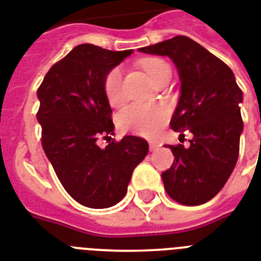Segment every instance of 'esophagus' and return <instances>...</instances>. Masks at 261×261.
<instances>
[{"label": "esophagus", "instance_id": "esophagus-1", "mask_svg": "<svg viewBox=\"0 0 261 261\" xmlns=\"http://www.w3.org/2000/svg\"><path fill=\"white\" fill-rule=\"evenodd\" d=\"M156 148H158V144L153 143V141H149V151H155Z\"/></svg>", "mask_w": 261, "mask_h": 261}]
</instances>
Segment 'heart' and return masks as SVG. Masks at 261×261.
Masks as SVG:
<instances>
[{"label": "heart", "mask_w": 261, "mask_h": 261, "mask_svg": "<svg viewBox=\"0 0 261 261\" xmlns=\"http://www.w3.org/2000/svg\"><path fill=\"white\" fill-rule=\"evenodd\" d=\"M143 68L156 82L165 73L170 72L167 62L159 58H149L143 61ZM105 94L113 106H118L124 102V90H122V70L114 68L105 79ZM167 118L166 109L147 103H132L120 113L118 125L125 132L135 133L139 136H155L161 130Z\"/></svg>", "instance_id": "1"}]
</instances>
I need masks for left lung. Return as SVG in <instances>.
Returning <instances> with one entry per match:
<instances>
[{"mask_svg":"<svg viewBox=\"0 0 261 261\" xmlns=\"http://www.w3.org/2000/svg\"><path fill=\"white\" fill-rule=\"evenodd\" d=\"M139 51L167 56L174 62L181 95L171 128L189 126L193 139L169 145L174 162L163 171L167 195L184 205H200L219 193L233 173L240 152L242 91L233 70L188 36H174Z\"/></svg>","mask_w":261,"mask_h":261,"instance_id":"8db88e82","label":"left lung"}]
</instances>
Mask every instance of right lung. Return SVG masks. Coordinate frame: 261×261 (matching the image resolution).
Here are the masks:
<instances>
[{
	"label": "right lung",
	"mask_w": 261,
	"mask_h": 261,
	"mask_svg": "<svg viewBox=\"0 0 261 261\" xmlns=\"http://www.w3.org/2000/svg\"><path fill=\"white\" fill-rule=\"evenodd\" d=\"M132 53L79 44L50 68L36 92L44 153L65 191L86 207L120 203L135 167L148 153V143L137 136L105 148L96 143L114 130L105 79Z\"/></svg>",
	"instance_id": "obj_1"
}]
</instances>
